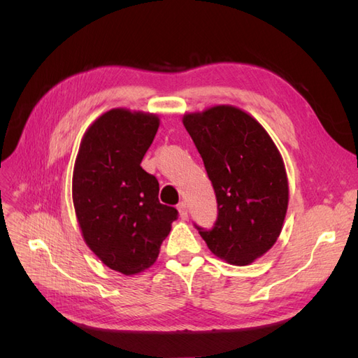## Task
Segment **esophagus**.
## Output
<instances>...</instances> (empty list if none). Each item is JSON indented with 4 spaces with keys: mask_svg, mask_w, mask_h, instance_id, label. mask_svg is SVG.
Returning <instances> with one entry per match:
<instances>
[{
    "mask_svg": "<svg viewBox=\"0 0 358 358\" xmlns=\"http://www.w3.org/2000/svg\"><path fill=\"white\" fill-rule=\"evenodd\" d=\"M178 210H179V215L182 220H187L188 218V208H187V203H179L178 204Z\"/></svg>",
    "mask_w": 358,
    "mask_h": 358,
    "instance_id": "esophagus-1",
    "label": "esophagus"
}]
</instances>
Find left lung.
<instances>
[{
	"mask_svg": "<svg viewBox=\"0 0 358 358\" xmlns=\"http://www.w3.org/2000/svg\"><path fill=\"white\" fill-rule=\"evenodd\" d=\"M212 182L218 220L196 225L213 255L233 266L263 257L282 231L288 179L272 137L239 107L221 104L182 119Z\"/></svg>",
	"mask_w": 358,
	"mask_h": 358,
	"instance_id": "8db88e82",
	"label": "left lung"
}]
</instances>
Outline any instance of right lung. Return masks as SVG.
I'll list each match as a JSON object with an SVG mask.
<instances>
[{
  "label": "right lung",
  "instance_id": "right-lung-1",
  "mask_svg": "<svg viewBox=\"0 0 358 358\" xmlns=\"http://www.w3.org/2000/svg\"><path fill=\"white\" fill-rule=\"evenodd\" d=\"M154 113L112 109L86 129L73 170V203L83 241L112 270L152 266L178 210L158 200L159 183L140 166L158 131Z\"/></svg>",
  "mask_w": 358,
  "mask_h": 358
}]
</instances>
